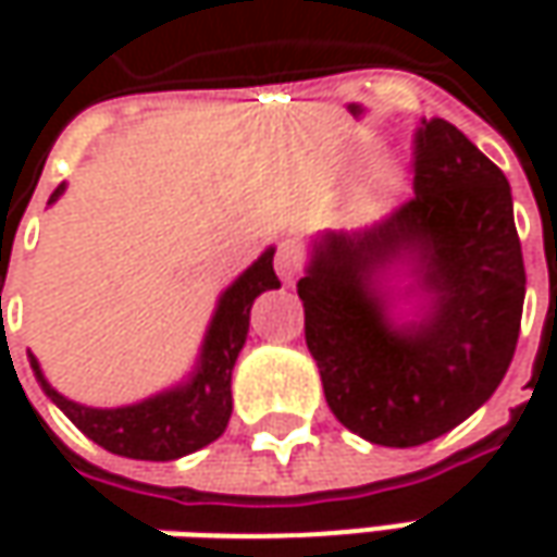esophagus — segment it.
<instances>
[{"instance_id": "1", "label": "esophagus", "mask_w": 557, "mask_h": 557, "mask_svg": "<svg viewBox=\"0 0 557 557\" xmlns=\"http://www.w3.org/2000/svg\"><path fill=\"white\" fill-rule=\"evenodd\" d=\"M275 272H278V278L285 285H294L300 278V272H304V253H300V247L294 245V242H282L278 245V250H275Z\"/></svg>"}]
</instances>
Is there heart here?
Wrapping results in <instances>:
<instances>
[{"instance_id":"obj_1","label":"heart","mask_w":557,"mask_h":557,"mask_svg":"<svg viewBox=\"0 0 557 557\" xmlns=\"http://www.w3.org/2000/svg\"><path fill=\"white\" fill-rule=\"evenodd\" d=\"M374 154H377V139L359 141L356 161H369ZM399 191H403V173H399V166L391 161H381L372 173H369L366 185H362V203H366L369 210H381V207H387L391 198H396Z\"/></svg>"}]
</instances>
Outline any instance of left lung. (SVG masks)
Segmentation results:
<instances>
[{
    "label": "left lung",
    "mask_w": 557,
    "mask_h": 557,
    "mask_svg": "<svg viewBox=\"0 0 557 557\" xmlns=\"http://www.w3.org/2000/svg\"><path fill=\"white\" fill-rule=\"evenodd\" d=\"M297 282L334 418L377 446H421L474 416L511 366L524 257L505 173L453 123L416 126V198L366 232H325ZM413 282L394 295L389 278ZM422 297L418 320L395 300Z\"/></svg>",
    "instance_id": "left-lung-1"
}]
</instances>
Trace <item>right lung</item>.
I'll return each mask as SVG.
<instances>
[{"label":"right lung","instance_id":"right-lung-1","mask_svg":"<svg viewBox=\"0 0 557 557\" xmlns=\"http://www.w3.org/2000/svg\"><path fill=\"white\" fill-rule=\"evenodd\" d=\"M64 195V183L52 191L49 203ZM275 247H267L253 267H247L228 288L220 294L213 319L203 334L201 356L191 374L176 387L148 396L133 406L96 409L61 396L30 356V369L39 387L64 416L74 421L86 437L101 449L141 461H173L223 437L232 416V369L242 354L250 329V307L263 290L282 288L272 269Z\"/></svg>","mask_w":557,"mask_h":557}]
</instances>
